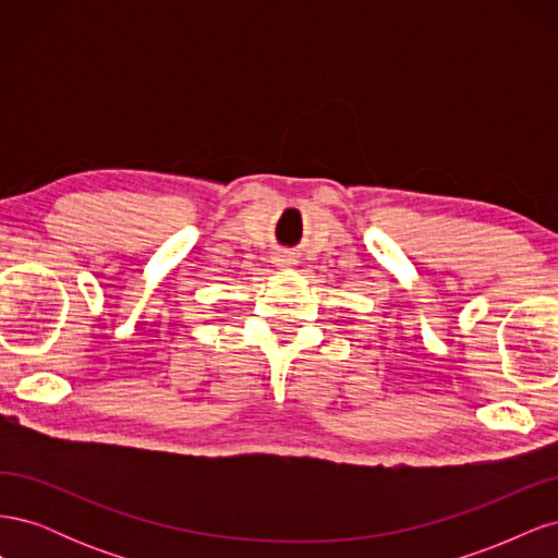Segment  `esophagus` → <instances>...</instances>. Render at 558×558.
<instances>
[{
	"mask_svg": "<svg viewBox=\"0 0 558 558\" xmlns=\"http://www.w3.org/2000/svg\"><path fill=\"white\" fill-rule=\"evenodd\" d=\"M272 263L277 267H293L295 265V256H293V253H289V251H279V253H275Z\"/></svg>",
	"mask_w": 558,
	"mask_h": 558,
	"instance_id": "1",
	"label": "esophagus"
}]
</instances>
